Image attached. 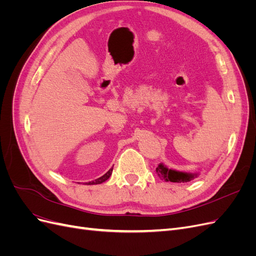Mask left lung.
<instances>
[{"label":"left lung","instance_id":"1","mask_svg":"<svg viewBox=\"0 0 256 256\" xmlns=\"http://www.w3.org/2000/svg\"><path fill=\"white\" fill-rule=\"evenodd\" d=\"M156 172L158 176L166 182H188L198 177L196 173H187V172H180L166 168L164 164H158L156 168Z\"/></svg>","mask_w":256,"mask_h":256}]
</instances>
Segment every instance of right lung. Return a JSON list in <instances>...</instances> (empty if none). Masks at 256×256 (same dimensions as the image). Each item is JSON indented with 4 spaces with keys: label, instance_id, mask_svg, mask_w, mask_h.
<instances>
[{
    "label": "right lung",
    "instance_id": "1",
    "mask_svg": "<svg viewBox=\"0 0 256 256\" xmlns=\"http://www.w3.org/2000/svg\"><path fill=\"white\" fill-rule=\"evenodd\" d=\"M112 171H113V168H110L109 171H108L104 175H102V177H99V178H97V180H92V182H88L86 184H102V182H106V180H109V177H110L111 174H112Z\"/></svg>",
    "mask_w": 256,
    "mask_h": 256
}]
</instances>
